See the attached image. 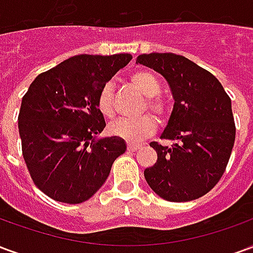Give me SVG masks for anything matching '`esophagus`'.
Here are the masks:
<instances>
[{
  "label": "esophagus",
  "instance_id": "esophagus-1",
  "mask_svg": "<svg viewBox=\"0 0 253 253\" xmlns=\"http://www.w3.org/2000/svg\"><path fill=\"white\" fill-rule=\"evenodd\" d=\"M139 149H142V145H132V143L127 145V150L128 152H137Z\"/></svg>",
  "mask_w": 253,
  "mask_h": 253
}]
</instances>
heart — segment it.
<instances>
[{
  "label": "heart",
  "mask_w": 253,
  "mask_h": 253,
  "mask_svg": "<svg viewBox=\"0 0 253 253\" xmlns=\"http://www.w3.org/2000/svg\"><path fill=\"white\" fill-rule=\"evenodd\" d=\"M130 83L139 93L146 97L142 111L148 110L159 122H165L169 116V108L164 100L159 97L160 83L153 73L149 70H137L130 76ZM97 108L105 118H114L115 101H114V85L107 83L100 89L96 100ZM156 130V121L150 115H143L137 119H119L111 123L108 131L114 137L122 138L127 142H141L150 137Z\"/></svg>",
  "instance_id": "obj_1"
}]
</instances>
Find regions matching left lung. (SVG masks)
Wrapping results in <instances>:
<instances>
[{
  "label": "left lung",
  "instance_id": "obj_1",
  "mask_svg": "<svg viewBox=\"0 0 253 253\" xmlns=\"http://www.w3.org/2000/svg\"><path fill=\"white\" fill-rule=\"evenodd\" d=\"M137 62L160 73L175 99L161 139L152 142L157 163L143 175L150 188L169 202L201 198L222 177L236 138L232 101L206 69L172 52L142 54Z\"/></svg>",
  "mask_w": 253,
  "mask_h": 253
}]
</instances>
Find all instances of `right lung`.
Returning a JSON list of instances; mask_svg holds the SVG:
<instances>
[{
  "mask_svg": "<svg viewBox=\"0 0 253 253\" xmlns=\"http://www.w3.org/2000/svg\"><path fill=\"white\" fill-rule=\"evenodd\" d=\"M130 61V54L69 58L41 73L21 100L23 157L35 186L54 201H88L126 152L122 138H96L105 127L96 100Z\"/></svg>",
  "mask_w": 253,
  "mask_h": 253,
  "instance_id": "add662e5",
  "label": "right lung"
}]
</instances>
